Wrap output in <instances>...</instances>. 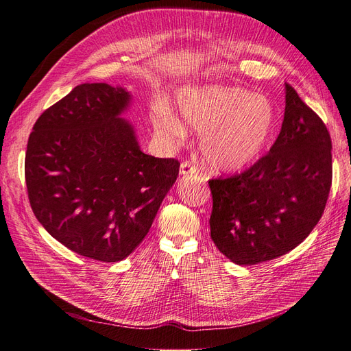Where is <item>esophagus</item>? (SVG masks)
<instances>
[{
    "label": "esophagus",
    "instance_id": "esophagus-1",
    "mask_svg": "<svg viewBox=\"0 0 351 351\" xmlns=\"http://www.w3.org/2000/svg\"><path fill=\"white\" fill-rule=\"evenodd\" d=\"M196 173H197V169L192 162H183L182 167H180V174L182 176H193Z\"/></svg>",
    "mask_w": 351,
    "mask_h": 351
}]
</instances>
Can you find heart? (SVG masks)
<instances>
[{
	"mask_svg": "<svg viewBox=\"0 0 351 351\" xmlns=\"http://www.w3.org/2000/svg\"><path fill=\"white\" fill-rule=\"evenodd\" d=\"M182 119L202 134L200 152L210 168L222 173L243 171L256 164L277 130L272 102L237 86L184 88L177 95ZM155 129L183 139L186 125L169 110L154 117Z\"/></svg>",
	"mask_w": 351,
	"mask_h": 351,
	"instance_id": "heart-1",
	"label": "heart"
}]
</instances>
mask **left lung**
Wrapping results in <instances>:
<instances>
[{
	"label": "left lung",
	"mask_w": 351,
	"mask_h": 351,
	"mask_svg": "<svg viewBox=\"0 0 351 351\" xmlns=\"http://www.w3.org/2000/svg\"><path fill=\"white\" fill-rule=\"evenodd\" d=\"M326 125L285 83L281 132L247 171L210 180V237L237 265L280 258L311 234L332 182Z\"/></svg>",
	"instance_id": "obj_1"
}]
</instances>
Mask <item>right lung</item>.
<instances>
[{"label": "right lung", "instance_id": "1", "mask_svg": "<svg viewBox=\"0 0 351 351\" xmlns=\"http://www.w3.org/2000/svg\"><path fill=\"white\" fill-rule=\"evenodd\" d=\"M123 86L83 83L34 125L25 176L32 210L49 234L82 256L125 259L149 231L180 164L142 152L123 119Z\"/></svg>", "mask_w": 351, "mask_h": 351}]
</instances>
